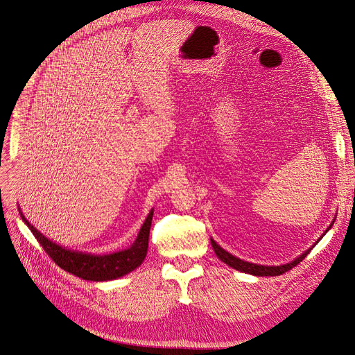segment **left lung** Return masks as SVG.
<instances>
[{
  "instance_id": "8db88e82",
  "label": "left lung",
  "mask_w": 355,
  "mask_h": 355,
  "mask_svg": "<svg viewBox=\"0 0 355 355\" xmlns=\"http://www.w3.org/2000/svg\"><path fill=\"white\" fill-rule=\"evenodd\" d=\"M331 227H332V223L329 225V227L325 230V232H323V235H325ZM323 235L311 246L309 250L304 251L302 255H299L297 258L293 259L291 263L282 264V266H261V264L248 263V261H243V259H241V258H238V257H235V255H232V254H229L227 251H225V250L222 248V246L216 243L211 238H210V242H211V246H213V250H214L216 255H218V258H219L220 261H223V263L227 264L229 267H232V268H235V270H238V271H242V272H246V274L258 275V277H267V275H272V277H274V275H282V274H284L286 271L291 270L293 267H296V266L300 263V261H303V258L312 251L313 246L323 238Z\"/></svg>"
}]
</instances>
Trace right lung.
I'll list each match as a JSON object with an SVG mask.
<instances>
[{
    "label": "right lung",
    "mask_w": 355,
    "mask_h": 355,
    "mask_svg": "<svg viewBox=\"0 0 355 355\" xmlns=\"http://www.w3.org/2000/svg\"><path fill=\"white\" fill-rule=\"evenodd\" d=\"M19 213L21 216L23 222L30 229V232L35 235V238L39 241V243L43 246L55 263L68 272L80 277L83 280L89 282H109L116 280L120 277L132 272L139 267L148 252V241H149V230L152 225V216L153 209L149 211L148 218L145 219L139 234H137L135 242L126 250H121L112 254H89L83 251H73L65 246L59 245L49 238H46L42 232L33 226L24 218L19 207Z\"/></svg>",
    "instance_id": "right-lung-1"
}]
</instances>
